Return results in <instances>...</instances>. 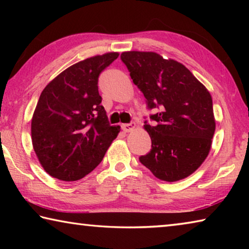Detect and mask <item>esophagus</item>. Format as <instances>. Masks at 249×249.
<instances>
[{
    "label": "esophagus",
    "instance_id": "1",
    "mask_svg": "<svg viewBox=\"0 0 249 249\" xmlns=\"http://www.w3.org/2000/svg\"><path fill=\"white\" fill-rule=\"evenodd\" d=\"M135 127H136V124H135V123L123 124V125H122V129H123L125 133H128V132H130V130H133Z\"/></svg>",
    "mask_w": 249,
    "mask_h": 249
}]
</instances>
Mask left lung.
<instances>
[{
    "label": "left lung",
    "instance_id": "obj_1",
    "mask_svg": "<svg viewBox=\"0 0 249 249\" xmlns=\"http://www.w3.org/2000/svg\"><path fill=\"white\" fill-rule=\"evenodd\" d=\"M121 59L147 107L159 109L149 116L153 125L144 122L151 149L140 161L160 180L187 178L208 157L215 132L210 92L182 64L156 53L126 52Z\"/></svg>",
    "mask_w": 249,
    "mask_h": 249
}]
</instances>
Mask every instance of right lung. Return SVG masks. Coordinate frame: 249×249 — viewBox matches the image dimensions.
<instances>
[{
  "mask_svg": "<svg viewBox=\"0 0 249 249\" xmlns=\"http://www.w3.org/2000/svg\"><path fill=\"white\" fill-rule=\"evenodd\" d=\"M119 57L94 56L57 75L41 92L32 120V142L47 174L62 181L86 177L102 161L121 127L112 126L99 94V75Z\"/></svg>",
  "mask_w": 249,
  "mask_h": 249,
  "instance_id": "add662e5",
  "label": "right lung"
}]
</instances>
